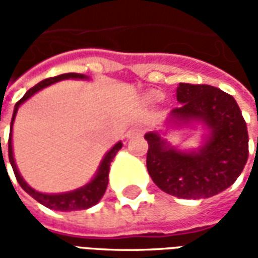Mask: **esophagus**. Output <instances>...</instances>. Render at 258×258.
Returning <instances> with one entry per match:
<instances>
[{
    "label": "esophagus",
    "instance_id": "obj_1",
    "mask_svg": "<svg viewBox=\"0 0 258 258\" xmlns=\"http://www.w3.org/2000/svg\"><path fill=\"white\" fill-rule=\"evenodd\" d=\"M144 131H145V128H144L142 125H134L133 128L128 130L127 138H133V137H137V135H142L144 134Z\"/></svg>",
    "mask_w": 258,
    "mask_h": 258
}]
</instances>
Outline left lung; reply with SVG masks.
<instances>
[{"instance_id":"8db88e82","label":"left lung","mask_w":258,"mask_h":258,"mask_svg":"<svg viewBox=\"0 0 258 258\" xmlns=\"http://www.w3.org/2000/svg\"><path fill=\"white\" fill-rule=\"evenodd\" d=\"M177 101L181 106L171 110L168 121L175 125L200 121L209 137L199 149L182 152L159 133H148V173L168 195L211 198L231 186L243 171L249 157L246 121L233 96L211 85L179 83Z\"/></svg>"}]
</instances>
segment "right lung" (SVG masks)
I'll return each mask as SVG.
<instances>
[{"instance_id":"add662e5","label":"right lung","mask_w":258,"mask_h":258,"mask_svg":"<svg viewBox=\"0 0 258 258\" xmlns=\"http://www.w3.org/2000/svg\"><path fill=\"white\" fill-rule=\"evenodd\" d=\"M68 79H79V80H85L88 79L87 76L84 74H79V73H66V74H60V76H56V77H49V79H45L40 81L38 84H36L33 88L26 92L23 98L20 99L19 102H16L14 109V114H12V121H11V131H9V141H8V156H9V163L11 166L14 168L15 177L18 179L19 185L23 188V189L30 195L31 198L41 203L48 209H52V210H58V211H74V210H85V209H90L92 206H95L101 198L105 194L106 190L107 182H109V168H110V163L116 156L123 144L121 142H117L116 145L113 146L110 151L107 152L105 157L102 159L101 164H99V168H98V173L96 175L92 178L91 182H88L84 186H81L79 189L76 190H70V192H64V194H53V195H48V194H41V192H37L34 190L31 186L27 185L25 179L22 178V175L19 174V170L16 167V163H15L14 159V149H12V125H14L15 117H16V113H18V109L19 106L26 101L29 99L31 95H34L37 91L42 90L45 88L48 85L53 84V83H58L60 80H68ZM0 148H1V137H0Z\"/></svg>"}]
</instances>
